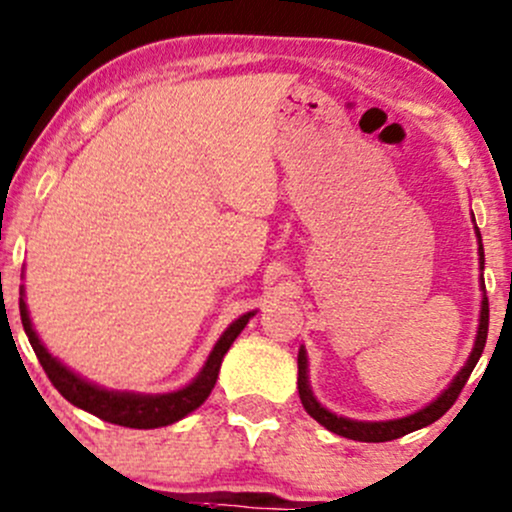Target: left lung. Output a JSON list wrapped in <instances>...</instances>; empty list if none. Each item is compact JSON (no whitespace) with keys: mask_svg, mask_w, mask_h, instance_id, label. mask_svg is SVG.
<instances>
[{"mask_svg":"<svg viewBox=\"0 0 512 512\" xmlns=\"http://www.w3.org/2000/svg\"><path fill=\"white\" fill-rule=\"evenodd\" d=\"M474 218V213H471ZM474 230H476V240H479V269L484 272V245H481V233L476 228L474 221ZM481 311H479V328H476V340L474 347H471L469 359L464 362V367L459 369L457 376L449 381V386L435 401H430L428 406H423L420 411H415L411 415H403V418H393V420H352L345 418V415H335L333 411H328L325 406H320L318 398L313 396L311 391V381H308V357H306V347L301 345L299 350V396L306 413L311 415L313 420H318L325 430L335 432V435L347 437V440H357V442H389L396 440V437L408 435V432L428 428V425L440 420L449 408L454 406L457 396L462 393L466 379L469 374L474 372L476 362H479L481 352L486 347V335H488V296H486V284H484V274H481Z\"/></svg>","mask_w":512,"mask_h":512,"instance_id":"obj_1","label":"left lung"}]
</instances>
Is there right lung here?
<instances>
[{"label":"right lung","instance_id":"1","mask_svg":"<svg viewBox=\"0 0 512 512\" xmlns=\"http://www.w3.org/2000/svg\"><path fill=\"white\" fill-rule=\"evenodd\" d=\"M19 311H21V323L31 342L33 352H36L38 362L46 369L48 379L53 381V386L58 389L72 406L82 408V411L97 415V418L106 420V423L123 425V428H136V430H153V428H165V425L177 423L184 415H189L201 403L209 398L213 386H216L218 372H221V362L226 357L235 338L240 335V330L250 323V318L257 311H247L240 318H235L233 323L223 330L221 338L216 340L213 350L206 357L201 372L189 381L187 386L177 391L167 393H138V391H114L104 389V386L94 384V381L84 379L77 372H72L67 364L60 362L58 357H53L48 352V347L43 345V340L38 338L36 328H33L31 316H28L26 306V291L21 286L19 291Z\"/></svg>","mask_w":512,"mask_h":512}]
</instances>
